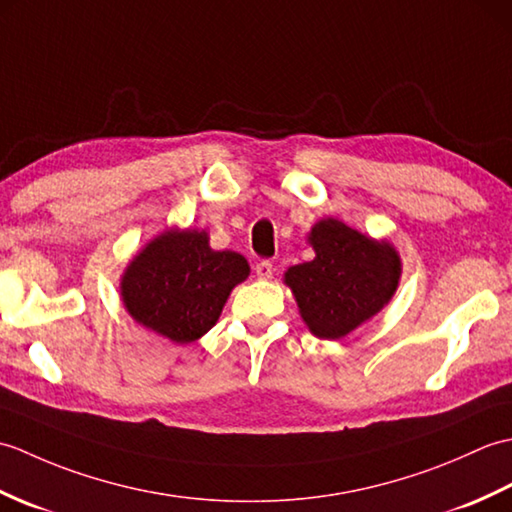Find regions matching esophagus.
Here are the masks:
<instances>
[{
    "label": "esophagus",
    "mask_w": 512,
    "mask_h": 512,
    "mask_svg": "<svg viewBox=\"0 0 512 512\" xmlns=\"http://www.w3.org/2000/svg\"><path fill=\"white\" fill-rule=\"evenodd\" d=\"M255 273H257L259 279H270V277H273V273H275L273 262H268V259H262V262L255 266Z\"/></svg>",
    "instance_id": "34e87169"
}]
</instances>
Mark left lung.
Returning a JSON list of instances; mask_svg holds the SVG:
<instances>
[{"label":"left lung","mask_w":512,"mask_h":512,"mask_svg":"<svg viewBox=\"0 0 512 512\" xmlns=\"http://www.w3.org/2000/svg\"><path fill=\"white\" fill-rule=\"evenodd\" d=\"M312 262L286 270L301 319L319 339L339 341L383 310L400 281V257L385 239L325 217L310 231Z\"/></svg>","instance_id":"1"}]
</instances>
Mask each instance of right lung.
<instances>
[{
	"label": "right lung",
	"mask_w": 512,
	"mask_h": 512,
	"mask_svg": "<svg viewBox=\"0 0 512 512\" xmlns=\"http://www.w3.org/2000/svg\"><path fill=\"white\" fill-rule=\"evenodd\" d=\"M248 273L246 259L233 250H213L206 231L171 228L129 262L121 297L140 325L182 345L213 328Z\"/></svg>",
	"instance_id": "add662e5"
}]
</instances>
